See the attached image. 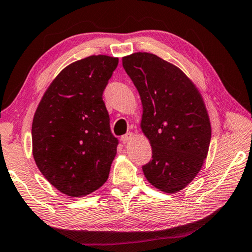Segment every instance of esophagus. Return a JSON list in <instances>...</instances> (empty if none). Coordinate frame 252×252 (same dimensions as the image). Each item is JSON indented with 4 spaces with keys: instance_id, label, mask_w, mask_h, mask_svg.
Instances as JSON below:
<instances>
[{
    "instance_id": "obj_1",
    "label": "esophagus",
    "mask_w": 252,
    "mask_h": 252,
    "mask_svg": "<svg viewBox=\"0 0 252 252\" xmlns=\"http://www.w3.org/2000/svg\"><path fill=\"white\" fill-rule=\"evenodd\" d=\"M121 139H122V143L123 144L130 143V141L133 139V133L132 132H127V133L125 134V136H122Z\"/></svg>"
}]
</instances>
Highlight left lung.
I'll list each match as a JSON object with an SVG mask.
<instances>
[{"instance_id": "left-lung-1", "label": "left lung", "mask_w": 252, "mask_h": 252, "mask_svg": "<svg viewBox=\"0 0 252 252\" xmlns=\"http://www.w3.org/2000/svg\"><path fill=\"white\" fill-rule=\"evenodd\" d=\"M122 63L139 92L140 127L152 146L144 175L155 189L178 193L208 155L211 125L202 94L182 69L157 55L136 52Z\"/></svg>"}]
</instances>
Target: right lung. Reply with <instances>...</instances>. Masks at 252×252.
<instances>
[{
  "label": "right lung",
  "mask_w": 252,
  "mask_h": 252,
  "mask_svg": "<svg viewBox=\"0 0 252 252\" xmlns=\"http://www.w3.org/2000/svg\"><path fill=\"white\" fill-rule=\"evenodd\" d=\"M119 58L89 56L66 66L44 92L32 125L33 158L60 193L81 197L101 187L116 155L102 92Z\"/></svg>",
  "instance_id": "add662e5"
}]
</instances>
